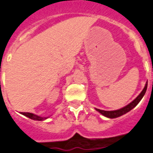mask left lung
I'll return each instance as SVG.
<instances>
[{
	"label": "left lung",
	"mask_w": 153,
	"mask_h": 153,
	"mask_svg": "<svg viewBox=\"0 0 153 153\" xmlns=\"http://www.w3.org/2000/svg\"><path fill=\"white\" fill-rule=\"evenodd\" d=\"M147 86H148V83H146V86H145L144 89L142 90V92L140 93V94L139 96L137 97L136 98L135 100L131 101L130 104H128L127 106L124 107V108H121L119 110H116V111H103V110H100V109H97L95 108L97 111L98 112H100V114H103L104 116L107 117H109V118H115V117H120V116L123 115V114H126L127 112L130 111L131 109L135 108L137 104H139V101L142 100V98L143 97V96L145 95L146 92V90H147Z\"/></svg>",
	"instance_id": "obj_1"
}]
</instances>
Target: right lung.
<instances>
[{"label":"right lung","mask_w":153,"mask_h":153,"mask_svg":"<svg viewBox=\"0 0 153 153\" xmlns=\"http://www.w3.org/2000/svg\"><path fill=\"white\" fill-rule=\"evenodd\" d=\"M21 114L26 116V117H29V118H31L32 120H36V121H43V120L48 118V117H40V116H38L36 114H32V113H28V112H21Z\"/></svg>","instance_id":"1"}]
</instances>
